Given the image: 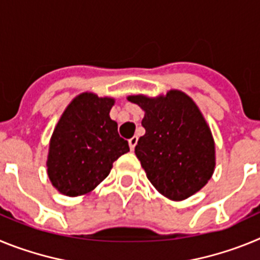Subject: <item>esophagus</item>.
I'll list each match as a JSON object with an SVG mask.
<instances>
[{"instance_id":"esophagus-1","label":"esophagus","mask_w":260,"mask_h":260,"mask_svg":"<svg viewBox=\"0 0 260 260\" xmlns=\"http://www.w3.org/2000/svg\"><path fill=\"white\" fill-rule=\"evenodd\" d=\"M137 143H138V137H137V135H134V137L128 139V146H130V148H132L133 151H134V148H135V146H137Z\"/></svg>"}]
</instances>
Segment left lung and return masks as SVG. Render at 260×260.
Here are the masks:
<instances>
[{
	"instance_id": "8db88e82",
	"label": "left lung",
	"mask_w": 260,
	"mask_h": 260,
	"mask_svg": "<svg viewBox=\"0 0 260 260\" xmlns=\"http://www.w3.org/2000/svg\"><path fill=\"white\" fill-rule=\"evenodd\" d=\"M144 110L135 155L160 194L182 201L203 187L215 171V142L203 114L186 93L128 96Z\"/></svg>"
}]
</instances>
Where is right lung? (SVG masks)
Listing matches in <instances>:
<instances>
[{"mask_svg": "<svg viewBox=\"0 0 260 260\" xmlns=\"http://www.w3.org/2000/svg\"><path fill=\"white\" fill-rule=\"evenodd\" d=\"M114 99L80 93L57 123L47 167L52 185L68 197L88 194L109 174L113 162L128 152L117 122L109 117Z\"/></svg>", "mask_w": 260, "mask_h": 260, "instance_id": "obj_1", "label": "right lung"}]
</instances>
